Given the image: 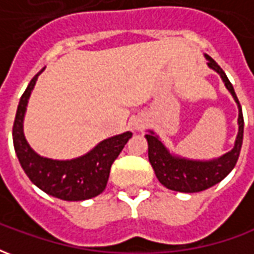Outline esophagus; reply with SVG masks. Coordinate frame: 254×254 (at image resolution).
Returning a JSON list of instances; mask_svg holds the SVG:
<instances>
[{"mask_svg": "<svg viewBox=\"0 0 254 254\" xmlns=\"http://www.w3.org/2000/svg\"><path fill=\"white\" fill-rule=\"evenodd\" d=\"M134 127H136V130H141V129L144 127V125L143 124H136V125H134Z\"/></svg>", "mask_w": 254, "mask_h": 254, "instance_id": "esophagus-1", "label": "esophagus"}]
</instances>
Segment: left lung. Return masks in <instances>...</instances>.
<instances>
[{"instance_id":"left-lung-1","label":"left lung","mask_w":254,"mask_h":254,"mask_svg":"<svg viewBox=\"0 0 254 254\" xmlns=\"http://www.w3.org/2000/svg\"><path fill=\"white\" fill-rule=\"evenodd\" d=\"M208 66L220 74L226 88L238 105V134L235 138L234 148L220 158L212 160H193L176 156L170 154L165 144L152 130L145 134L148 141V159L154 169L156 178L159 182L170 190L182 191V193H196L205 190L208 188L216 185L218 182L229 176V173L234 169L235 163L240 156L242 140H244V116L241 109L240 100L235 95L233 84L223 72V69L213 61L212 58L205 54Z\"/></svg>"}]
</instances>
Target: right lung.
I'll list each match as a JSON object with an SVG mask.
<instances>
[{
  "mask_svg": "<svg viewBox=\"0 0 254 254\" xmlns=\"http://www.w3.org/2000/svg\"><path fill=\"white\" fill-rule=\"evenodd\" d=\"M36 73L24 91L17 106L13 124V145L24 173L42 190L66 201H83L105 190L113 162L125 147L132 132H125L100 141L88 154L70 160H54L38 155L27 143L23 121L28 99L35 87Z\"/></svg>",
  "mask_w": 254,
  "mask_h": 254,
  "instance_id": "obj_1",
  "label": "right lung"
}]
</instances>
